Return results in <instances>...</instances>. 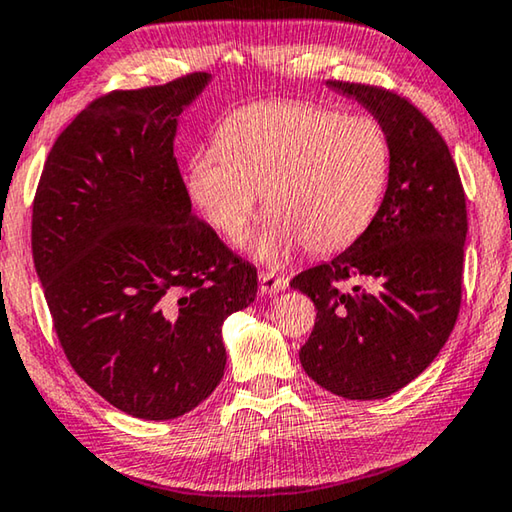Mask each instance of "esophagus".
Returning <instances> with one entry per match:
<instances>
[{"instance_id":"34e87169","label":"esophagus","mask_w":512,"mask_h":512,"mask_svg":"<svg viewBox=\"0 0 512 512\" xmlns=\"http://www.w3.org/2000/svg\"><path fill=\"white\" fill-rule=\"evenodd\" d=\"M258 281H261L263 295H276V292H283L288 288V279H283V276H276L272 272H261Z\"/></svg>"}]
</instances>
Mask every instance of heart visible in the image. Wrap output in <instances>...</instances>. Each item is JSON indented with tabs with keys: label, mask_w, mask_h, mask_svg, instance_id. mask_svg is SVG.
Listing matches in <instances>:
<instances>
[{
	"label": "heart",
	"mask_w": 512,
	"mask_h": 512,
	"mask_svg": "<svg viewBox=\"0 0 512 512\" xmlns=\"http://www.w3.org/2000/svg\"><path fill=\"white\" fill-rule=\"evenodd\" d=\"M392 152L370 117L265 102L240 108L217 131V149L190 158L188 192L226 240L240 242L261 206L270 215L251 254L279 265L306 245L317 254L365 236L390 183Z\"/></svg>",
	"instance_id": "obj_1"
}]
</instances>
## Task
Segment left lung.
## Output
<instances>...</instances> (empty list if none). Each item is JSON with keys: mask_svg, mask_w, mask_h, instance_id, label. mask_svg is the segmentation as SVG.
Returning <instances> with one entry per match:
<instances>
[{"mask_svg": "<svg viewBox=\"0 0 512 512\" xmlns=\"http://www.w3.org/2000/svg\"><path fill=\"white\" fill-rule=\"evenodd\" d=\"M326 88L356 99L379 122L392 170L365 236L290 283L317 308L299 360L333 395L383 399L417 379L454 331L467 238L465 192L447 142L404 97L360 83L326 81ZM349 278L355 288L342 291L339 283Z\"/></svg>", "mask_w": 512, "mask_h": 512, "instance_id": "obj_1", "label": "left lung"}]
</instances>
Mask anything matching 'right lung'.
<instances>
[{"label":"right lung","instance_id":"right-lung-1","mask_svg":"<svg viewBox=\"0 0 512 512\" xmlns=\"http://www.w3.org/2000/svg\"><path fill=\"white\" fill-rule=\"evenodd\" d=\"M211 74L111 92L47 156L31 249L70 365L140 420H174L224 376L226 317L256 299V267L192 213L174 140Z\"/></svg>","mask_w":512,"mask_h":512}]
</instances>
